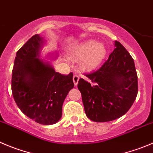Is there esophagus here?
I'll list each match as a JSON object with an SVG mask.
<instances>
[{"label": "esophagus", "mask_w": 153, "mask_h": 153, "mask_svg": "<svg viewBox=\"0 0 153 153\" xmlns=\"http://www.w3.org/2000/svg\"><path fill=\"white\" fill-rule=\"evenodd\" d=\"M79 76L74 75V76H73V81H74V85H76V86L77 85L78 81H79Z\"/></svg>", "instance_id": "esophagus-1"}]
</instances>
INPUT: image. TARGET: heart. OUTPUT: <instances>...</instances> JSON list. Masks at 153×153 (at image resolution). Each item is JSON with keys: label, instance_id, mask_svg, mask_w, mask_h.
Returning a JSON list of instances; mask_svg holds the SVG:
<instances>
[{"label": "heart", "instance_id": "1", "mask_svg": "<svg viewBox=\"0 0 153 153\" xmlns=\"http://www.w3.org/2000/svg\"><path fill=\"white\" fill-rule=\"evenodd\" d=\"M107 49L104 43L89 40L78 45L72 52L77 60H82L81 67L85 71H93L97 68L107 56Z\"/></svg>", "mask_w": 153, "mask_h": 153}]
</instances>
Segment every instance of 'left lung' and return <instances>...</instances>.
<instances>
[{"label": "left lung", "instance_id": "left-lung-1", "mask_svg": "<svg viewBox=\"0 0 153 153\" xmlns=\"http://www.w3.org/2000/svg\"><path fill=\"white\" fill-rule=\"evenodd\" d=\"M109 59L100 69L79 79L86 116L96 123L113 121L126 114L136 99L137 74L134 59L118 41Z\"/></svg>", "mask_w": 153, "mask_h": 153}]
</instances>
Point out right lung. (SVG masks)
I'll return each mask as SVG.
<instances>
[{"mask_svg":"<svg viewBox=\"0 0 153 153\" xmlns=\"http://www.w3.org/2000/svg\"><path fill=\"white\" fill-rule=\"evenodd\" d=\"M46 40L40 34L30 37L17 52L12 74V93L25 116L42 125H53L62 116V105L74 86L73 74L56 72L40 59Z\"/></svg>","mask_w":153,"mask_h":153,"instance_id":"obj_1","label":"right lung"}]
</instances>
